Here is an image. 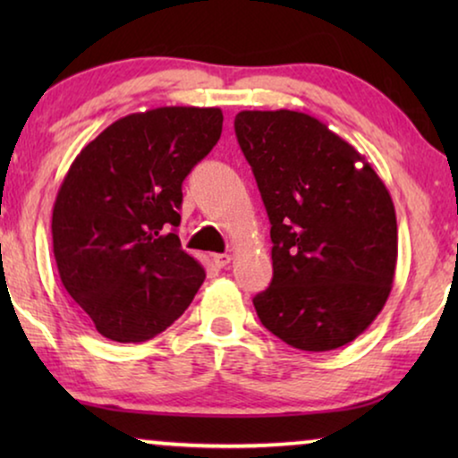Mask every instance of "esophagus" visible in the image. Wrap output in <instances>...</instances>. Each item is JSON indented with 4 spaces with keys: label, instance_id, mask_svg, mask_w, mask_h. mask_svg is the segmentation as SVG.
Segmentation results:
<instances>
[{
    "label": "esophagus",
    "instance_id": "1",
    "mask_svg": "<svg viewBox=\"0 0 458 458\" xmlns=\"http://www.w3.org/2000/svg\"><path fill=\"white\" fill-rule=\"evenodd\" d=\"M212 262H215L218 268H225L231 262V256L229 254H215L212 256Z\"/></svg>",
    "mask_w": 458,
    "mask_h": 458
}]
</instances>
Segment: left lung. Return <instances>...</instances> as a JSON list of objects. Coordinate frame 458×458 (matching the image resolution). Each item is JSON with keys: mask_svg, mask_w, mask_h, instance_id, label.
<instances>
[{"mask_svg": "<svg viewBox=\"0 0 458 458\" xmlns=\"http://www.w3.org/2000/svg\"><path fill=\"white\" fill-rule=\"evenodd\" d=\"M235 135L271 221L273 279L254 296L260 323L306 352L352 342L392 292L390 191L365 156L304 112L243 110Z\"/></svg>", "mask_w": 458, "mask_h": 458, "instance_id": "8db88e82", "label": "left lung"}]
</instances>
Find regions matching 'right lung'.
Returning <instances> with one entry per match:
<instances>
[{
    "label": "right lung",
    "instance_id": "obj_1",
    "mask_svg": "<svg viewBox=\"0 0 458 458\" xmlns=\"http://www.w3.org/2000/svg\"><path fill=\"white\" fill-rule=\"evenodd\" d=\"M218 108L166 106L112 123L81 149L52 215L62 285L104 337L152 340L183 315L204 268L181 248V185L216 146Z\"/></svg>",
    "mask_w": 458,
    "mask_h": 458
}]
</instances>
